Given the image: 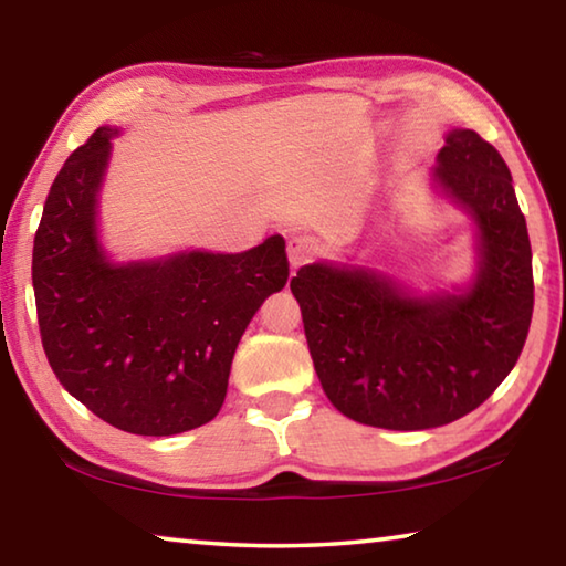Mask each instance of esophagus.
<instances>
[{
	"label": "esophagus",
	"instance_id": "esophagus-1",
	"mask_svg": "<svg viewBox=\"0 0 566 566\" xmlns=\"http://www.w3.org/2000/svg\"><path fill=\"white\" fill-rule=\"evenodd\" d=\"M314 254H317V244H314V239L310 237H294L290 239V244H286V256H290L292 272L300 270L304 262H310Z\"/></svg>",
	"mask_w": 566,
	"mask_h": 566
}]
</instances>
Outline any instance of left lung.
<instances>
[{
	"label": "left lung",
	"mask_w": 566,
	"mask_h": 566,
	"mask_svg": "<svg viewBox=\"0 0 566 566\" xmlns=\"http://www.w3.org/2000/svg\"><path fill=\"white\" fill-rule=\"evenodd\" d=\"M429 187L474 227V272L421 294L371 266L312 262L292 276L327 399L359 424L417 432L469 415L520 359L534 310L532 247L510 167L449 129Z\"/></svg>",
	"instance_id": "obj_1"
}]
</instances>
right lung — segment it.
I'll list each match as a JSON object with an SVG mask.
<instances>
[{"instance_id": "obj_1", "label": "right lung", "mask_w": 566, "mask_h": 566, "mask_svg": "<svg viewBox=\"0 0 566 566\" xmlns=\"http://www.w3.org/2000/svg\"><path fill=\"white\" fill-rule=\"evenodd\" d=\"M117 137L119 127L94 132L46 195L32 252L36 317L74 399L122 432L171 437L219 415L237 344L290 264L282 234L237 254L112 260L99 202Z\"/></svg>"}]
</instances>
